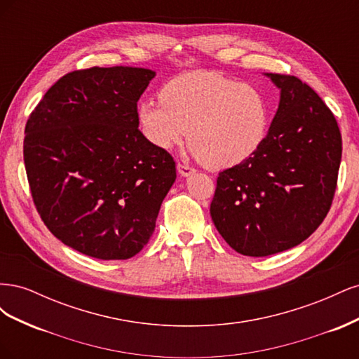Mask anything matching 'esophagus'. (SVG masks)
Returning a JSON list of instances; mask_svg holds the SVG:
<instances>
[{
    "instance_id": "34e87169",
    "label": "esophagus",
    "mask_w": 359,
    "mask_h": 359,
    "mask_svg": "<svg viewBox=\"0 0 359 359\" xmlns=\"http://www.w3.org/2000/svg\"><path fill=\"white\" fill-rule=\"evenodd\" d=\"M177 169H178L181 177H190L191 173L196 172V170H194V168H191L190 165H187V163H178Z\"/></svg>"
}]
</instances>
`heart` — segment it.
<instances>
[{"label": "heart", "mask_w": 359, "mask_h": 359, "mask_svg": "<svg viewBox=\"0 0 359 359\" xmlns=\"http://www.w3.org/2000/svg\"><path fill=\"white\" fill-rule=\"evenodd\" d=\"M144 136L158 149L189 144L203 166L238 165L262 145L269 126V106L253 85L212 72H193L169 81L160 100L137 107Z\"/></svg>", "instance_id": "obj_1"}]
</instances>
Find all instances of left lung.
<instances>
[{
	"mask_svg": "<svg viewBox=\"0 0 359 359\" xmlns=\"http://www.w3.org/2000/svg\"><path fill=\"white\" fill-rule=\"evenodd\" d=\"M266 76L280 88L277 114L262 145L219 173L210 208L224 241L253 257L285 252L318 229L341 161L340 128L320 97L297 76Z\"/></svg>",
	"mask_w": 359,
	"mask_h": 359,
	"instance_id": "obj_1",
	"label": "left lung"
}]
</instances>
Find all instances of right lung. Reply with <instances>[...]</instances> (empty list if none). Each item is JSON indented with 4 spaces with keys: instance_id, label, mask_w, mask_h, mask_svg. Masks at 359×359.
Returning a JSON list of instances; mask_svg holds the SVG:
<instances>
[{
    "instance_id": "1",
    "label": "right lung",
    "mask_w": 359,
    "mask_h": 359,
    "mask_svg": "<svg viewBox=\"0 0 359 359\" xmlns=\"http://www.w3.org/2000/svg\"><path fill=\"white\" fill-rule=\"evenodd\" d=\"M156 72L91 67L64 74L25 126L24 161L43 223L102 260L137 255L154 232L175 161L140 133L137 100Z\"/></svg>"
}]
</instances>
